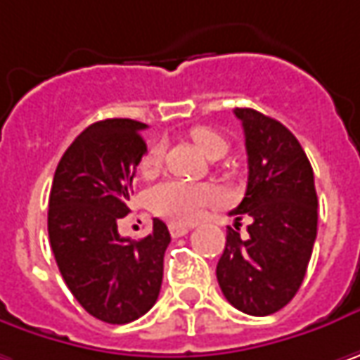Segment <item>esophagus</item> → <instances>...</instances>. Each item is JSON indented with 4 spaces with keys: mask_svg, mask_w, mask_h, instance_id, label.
Here are the masks:
<instances>
[{
    "mask_svg": "<svg viewBox=\"0 0 360 360\" xmlns=\"http://www.w3.org/2000/svg\"><path fill=\"white\" fill-rule=\"evenodd\" d=\"M169 230H171V236H173V238H181V236H185L191 228H189V226H181V224H169Z\"/></svg>",
    "mask_w": 360,
    "mask_h": 360,
    "instance_id": "esophagus-1",
    "label": "esophagus"
}]
</instances>
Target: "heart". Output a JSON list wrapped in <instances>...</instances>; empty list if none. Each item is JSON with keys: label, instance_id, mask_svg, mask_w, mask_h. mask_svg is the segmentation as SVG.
Wrapping results in <instances>:
<instances>
[{"label": "heart", "instance_id": "1", "mask_svg": "<svg viewBox=\"0 0 360 360\" xmlns=\"http://www.w3.org/2000/svg\"><path fill=\"white\" fill-rule=\"evenodd\" d=\"M193 144L210 159H220L228 150V140L214 128L198 126L189 132ZM162 144L150 146L140 162L144 175L155 173L162 162ZM224 201L222 189L214 183H189V181L167 179L153 185L146 191L148 207L162 218L175 224H193L205 216L207 210L218 207Z\"/></svg>", "mask_w": 360, "mask_h": 360}]
</instances>
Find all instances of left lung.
Wrapping results in <instances>:
<instances>
[{
    "instance_id": "8db88e82",
    "label": "left lung",
    "mask_w": 360,
    "mask_h": 360,
    "mask_svg": "<svg viewBox=\"0 0 360 360\" xmlns=\"http://www.w3.org/2000/svg\"><path fill=\"white\" fill-rule=\"evenodd\" d=\"M243 122L248 185L230 214L243 216L248 238L228 228L216 266L224 297L248 316H269L285 307L306 277L318 232L314 171L297 138L273 117L236 108Z\"/></svg>"
}]
</instances>
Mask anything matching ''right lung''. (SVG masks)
<instances>
[{"mask_svg": "<svg viewBox=\"0 0 360 360\" xmlns=\"http://www.w3.org/2000/svg\"><path fill=\"white\" fill-rule=\"evenodd\" d=\"M144 128L128 117L85 128L58 162L49 198V238L58 271L83 309L108 324L134 322L155 306L171 243L159 218L140 240L117 232L146 153Z\"/></svg>", "mask_w": 360, "mask_h": 360, "instance_id": "1", "label": "right lung"}]
</instances>
